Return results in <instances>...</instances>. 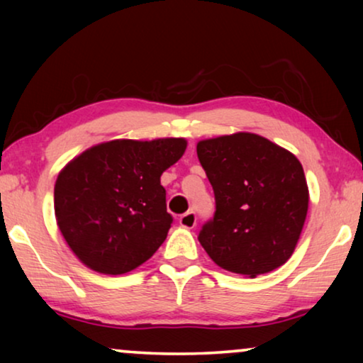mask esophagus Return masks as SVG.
Returning a JSON list of instances; mask_svg holds the SVG:
<instances>
[{"instance_id": "obj_1", "label": "esophagus", "mask_w": 363, "mask_h": 363, "mask_svg": "<svg viewBox=\"0 0 363 363\" xmlns=\"http://www.w3.org/2000/svg\"><path fill=\"white\" fill-rule=\"evenodd\" d=\"M180 226L186 228V230H191V228L196 226V215L195 211H186L185 215L180 216Z\"/></svg>"}]
</instances>
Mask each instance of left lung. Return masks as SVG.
Returning a JSON list of instances; mask_svg holds the SVG:
<instances>
[{
	"instance_id": "8db88e82",
	"label": "left lung",
	"mask_w": 363,
	"mask_h": 363,
	"mask_svg": "<svg viewBox=\"0 0 363 363\" xmlns=\"http://www.w3.org/2000/svg\"><path fill=\"white\" fill-rule=\"evenodd\" d=\"M216 211L198 240L223 269L256 277L292 256L309 208L301 162L250 132L198 142Z\"/></svg>"
}]
</instances>
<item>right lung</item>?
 I'll return each mask as SVG.
<instances>
[{"mask_svg":"<svg viewBox=\"0 0 363 363\" xmlns=\"http://www.w3.org/2000/svg\"><path fill=\"white\" fill-rule=\"evenodd\" d=\"M185 150V138H121L87 148L62 168L54 213L79 261L117 276L150 259L173 221L160 177Z\"/></svg>","mask_w":363,"mask_h":363,"instance_id":"right-lung-1","label":"right lung"}]
</instances>
